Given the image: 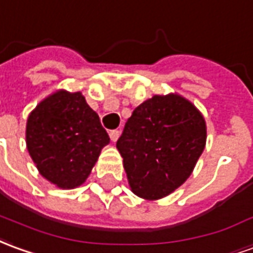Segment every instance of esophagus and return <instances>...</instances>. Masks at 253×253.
Returning <instances> with one entry per match:
<instances>
[{
	"instance_id": "1",
	"label": "esophagus",
	"mask_w": 253,
	"mask_h": 253,
	"mask_svg": "<svg viewBox=\"0 0 253 253\" xmlns=\"http://www.w3.org/2000/svg\"><path fill=\"white\" fill-rule=\"evenodd\" d=\"M119 135H121V131L119 130H111L109 131V137H111V139L112 141H118V138H119Z\"/></svg>"
}]
</instances>
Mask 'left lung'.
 I'll list each match as a JSON object with an SVG mask.
<instances>
[{
	"instance_id": "8db88e82",
	"label": "left lung",
	"mask_w": 253,
	"mask_h": 253,
	"mask_svg": "<svg viewBox=\"0 0 253 253\" xmlns=\"http://www.w3.org/2000/svg\"><path fill=\"white\" fill-rule=\"evenodd\" d=\"M206 139L204 118L183 97L153 96L142 102L116 142L132 192L156 200L179 188L192 174Z\"/></svg>"
}]
</instances>
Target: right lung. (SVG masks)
I'll return each instance as SVG.
<instances>
[{
	"label": "right lung",
	"mask_w": 253,
	"mask_h": 253,
	"mask_svg": "<svg viewBox=\"0 0 253 253\" xmlns=\"http://www.w3.org/2000/svg\"><path fill=\"white\" fill-rule=\"evenodd\" d=\"M26 141L41 175L72 189L86 181L109 135L79 91H57L30 114Z\"/></svg>",
	"instance_id": "obj_1"
}]
</instances>
